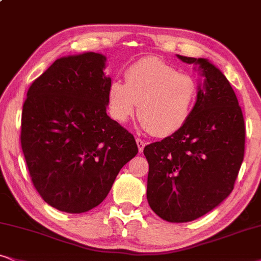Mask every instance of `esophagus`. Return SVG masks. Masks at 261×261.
<instances>
[{
    "instance_id": "obj_1",
    "label": "esophagus",
    "mask_w": 261,
    "mask_h": 261,
    "mask_svg": "<svg viewBox=\"0 0 261 261\" xmlns=\"http://www.w3.org/2000/svg\"><path fill=\"white\" fill-rule=\"evenodd\" d=\"M136 143H137V147H138V150H140V153H142L144 149V146H146V143H144L143 141L141 140V138H136Z\"/></svg>"
}]
</instances>
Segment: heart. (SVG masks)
Listing matches in <instances>:
<instances>
[{
    "instance_id": "1",
    "label": "heart",
    "mask_w": 261,
    "mask_h": 261,
    "mask_svg": "<svg viewBox=\"0 0 261 261\" xmlns=\"http://www.w3.org/2000/svg\"><path fill=\"white\" fill-rule=\"evenodd\" d=\"M197 82L189 73L155 57L128 66L125 83L114 79L107 90L111 117L126 123L138 103L142 128L158 137L170 136L190 119L197 98Z\"/></svg>"
}]
</instances>
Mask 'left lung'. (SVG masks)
I'll return each mask as SVG.
<instances>
[{
  "instance_id": "8db88e82",
  "label": "left lung",
  "mask_w": 261,
  "mask_h": 261,
  "mask_svg": "<svg viewBox=\"0 0 261 261\" xmlns=\"http://www.w3.org/2000/svg\"><path fill=\"white\" fill-rule=\"evenodd\" d=\"M195 65V108L184 126L144 147L149 164L147 200L170 223L195 220L219 206L233 189L245 155V120L223 72L203 58L177 55Z\"/></svg>"
}]
</instances>
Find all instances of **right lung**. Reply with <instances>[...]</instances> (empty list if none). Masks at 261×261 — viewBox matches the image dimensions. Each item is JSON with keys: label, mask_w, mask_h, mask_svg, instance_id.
<instances>
[{"label": "right lung", "mask_w": 261, "mask_h": 261, "mask_svg": "<svg viewBox=\"0 0 261 261\" xmlns=\"http://www.w3.org/2000/svg\"><path fill=\"white\" fill-rule=\"evenodd\" d=\"M106 61L92 51L62 57L26 95L22 153L38 194L61 212L98 206L138 153L133 135L107 115Z\"/></svg>", "instance_id": "add662e5"}]
</instances>
